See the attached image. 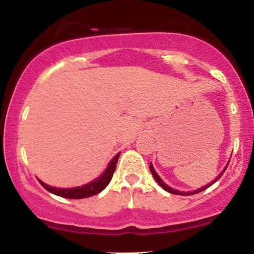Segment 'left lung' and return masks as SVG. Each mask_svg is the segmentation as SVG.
Listing matches in <instances>:
<instances>
[{
    "label": "left lung",
    "mask_w": 254,
    "mask_h": 254,
    "mask_svg": "<svg viewBox=\"0 0 254 254\" xmlns=\"http://www.w3.org/2000/svg\"><path fill=\"white\" fill-rule=\"evenodd\" d=\"M227 167H228V165H227V166H226V168H224V170H223V172H222V173H221V174H220V176H217V178H216V179H215V180H214V182H212V183H210V184H208V185L203 186V188L198 189V190H196V191H192V192H180V191H178V190H173V189H171V188H170V186H168V185H166V184H165V183H164V182H162V180H161V178H160L159 176H157V173H156V172H155V170H154V167H153V166H151V164H150V166H149V168H150V172H151V174H153L154 179H155V180H156V183H157V184H159V185H160V186H161V188H162V189H164V190H166V191H168V192H170V193H174V194H180V196H190V194H194V193H198V192H202L203 190H206V189H208V188H210V186L212 185V184H214V183H216V182H217V180H218V179H220V178H221V177H222V174L224 173V171H226V170H227Z\"/></svg>",
    "instance_id": "left-lung-1"
}]
</instances>
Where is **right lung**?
<instances>
[{
    "label": "right lung",
    "instance_id": "obj_1",
    "mask_svg": "<svg viewBox=\"0 0 254 254\" xmlns=\"http://www.w3.org/2000/svg\"><path fill=\"white\" fill-rule=\"evenodd\" d=\"M119 159V154H117L112 160H111L109 167L106 168V171L104 172V174L100 178H98L94 182L87 184V185L81 186V188H74V189H56V188H50L49 185H46L45 183L40 182L44 189H46L51 193L57 194V196L64 197V198H70V199H80V198H87L90 196H94L98 194L99 192H101L109 185V183L112 179L113 173H115L116 167H117V161Z\"/></svg>",
    "mask_w": 254,
    "mask_h": 254
}]
</instances>
